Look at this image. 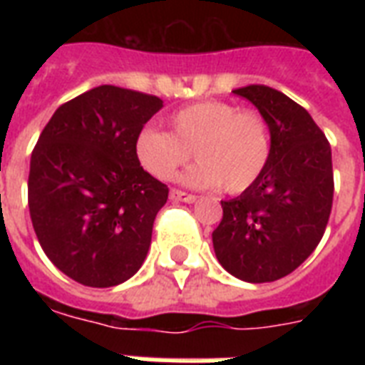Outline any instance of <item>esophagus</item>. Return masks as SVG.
Listing matches in <instances>:
<instances>
[{"label": "esophagus", "instance_id": "obj_1", "mask_svg": "<svg viewBox=\"0 0 365 365\" xmlns=\"http://www.w3.org/2000/svg\"><path fill=\"white\" fill-rule=\"evenodd\" d=\"M170 199L180 200V202H195V195L185 193V191H180V189H170Z\"/></svg>", "mask_w": 365, "mask_h": 365}]
</instances>
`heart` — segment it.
I'll list each match as a JSON object with an SVG mask.
<instances>
[{"instance_id": "heart-1", "label": "heart", "mask_w": 365, "mask_h": 365, "mask_svg": "<svg viewBox=\"0 0 365 365\" xmlns=\"http://www.w3.org/2000/svg\"><path fill=\"white\" fill-rule=\"evenodd\" d=\"M170 126L172 134L148 126L136 140L138 159L159 180L174 176L193 149L199 163L183 174V182L242 193L259 180L271 157L269 123L252 108L239 110L231 102L202 100L174 111Z\"/></svg>"}]
</instances>
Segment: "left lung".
<instances>
[{
    "mask_svg": "<svg viewBox=\"0 0 365 365\" xmlns=\"http://www.w3.org/2000/svg\"><path fill=\"white\" fill-rule=\"evenodd\" d=\"M271 130V157L240 197L222 200L212 233L217 261L244 282H272L295 271L322 240L334 202L331 148L309 111L277 88H235Z\"/></svg>",
    "mask_w": 365,
    "mask_h": 365,
    "instance_id": "1",
    "label": "left lung"
}]
</instances>
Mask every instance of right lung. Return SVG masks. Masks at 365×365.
Wrapping results in <instances>:
<instances>
[{
	"instance_id": "right-lung-1",
	"label": "right lung",
	"mask_w": 365,
	"mask_h": 365,
	"mask_svg": "<svg viewBox=\"0 0 365 365\" xmlns=\"http://www.w3.org/2000/svg\"><path fill=\"white\" fill-rule=\"evenodd\" d=\"M153 94L102 85L54 111L31 151L28 206L47 257L76 282L110 288L148 255L168 187L143 170L138 134Z\"/></svg>"
}]
</instances>
